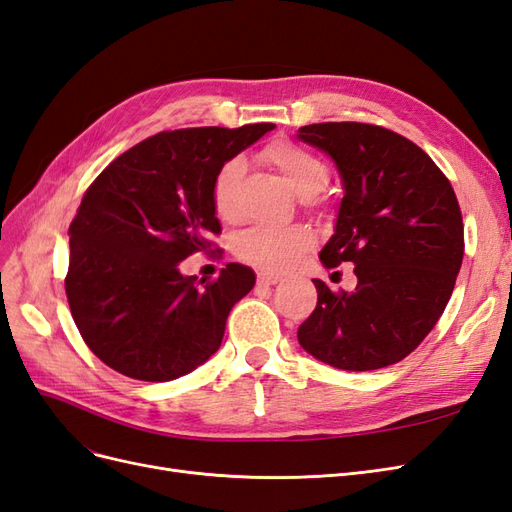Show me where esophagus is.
I'll return each mask as SVG.
<instances>
[{
  "label": "esophagus",
  "instance_id": "1",
  "mask_svg": "<svg viewBox=\"0 0 512 512\" xmlns=\"http://www.w3.org/2000/svg\"><path fill=\"white\" fill-rule=\"evenodd\" d=\"M280 280H282L280 275H275V273H267V271H260V273H258V277H256L258 286H273V284H277V282H280Z\"/></svg>",
  "mask_w": 512,
  "mask_h": 512
}]
</instances>
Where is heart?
<instances>
[{
	"mask_svg": "<svg viewBox=\"0 0 512 512\" xmlns=\"http://www.w3.org/2000/svg\"><path fill=\"white\" fill-rule=\"evenodd\" d=\"M262 160L271 164L284 177L290 188L301 198L314 196L329 179V168L312 151L290 141H273ZM243 158H230L215 173L211 185V200L218 218L235 222L239 218L237 190L243 177ZM314 245V232L303 224L271 226L260 224L247 228L237 239V254L241 260L265 271H286Z\"/></svg>",
	"mask_w": 512,
	"mask_h": 512,
	"instance_id": "heart-1",
	"label": "heart"
}]
</instances>
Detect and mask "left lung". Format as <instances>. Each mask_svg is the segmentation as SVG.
<instances>
[{"label":"left lung","mask_w":512,"mask_h":512,"mask_svg":"<svg viewBox=\"0 0 512 512\" xmlns=\"http://www.w3.org/2000/svg\"><path fill=\"white\" fill-rule=\"evenodd\" d=\"M297 136L327 153L344 188L322 265L352 262L356 275L352 292L314 280L318 303L299 344L346 371L399 363L436 327L461 269L453 185L421 147L380 126L312 123Z\"/></svg>","instance_id":"left-lung-1"}]
</instances>
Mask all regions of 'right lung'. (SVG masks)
<instances>
[{
	"label": "right lung",
	"mask_w": 512,
	"mask_h": 512,
	"mask_svg": "<svg viewBox=\"0 0 512 512\" xmlns=\"http://www.w3.org/2000/svg\"><path fill=\"white\" fill-rule=\"evenodd\" d=\"M160 132L108 164L70 224L66 294L85 344L119 374L168 382L218 352L226 318L256 284L250 267L228 262L198 286L179 265L211 250L222 230L211 185L224 162L271 132Z\"/></svg>",
	"instance_id": "obj_1"
}]
</instances>
